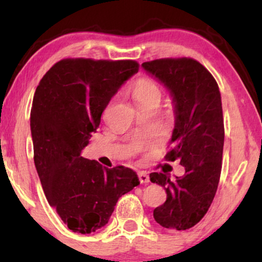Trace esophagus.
Returning <instances> with one entry per match:
<instances>
[{"label":"esophagus","instance_id":"obj_1","mask_svg":"<svg viewBox=\"0 0 262 262\" xmlns=\"http://www.w3.org/2000/svg\"><path fill=\"white\" fill-rule=\"evenodd\" d=\"M138 179H139V182H141V184H148V182L150 181L148 173H146V171H143V170L138 173Z\"/></svg>","mask_w":262,"mask_h":262}]
</instances>
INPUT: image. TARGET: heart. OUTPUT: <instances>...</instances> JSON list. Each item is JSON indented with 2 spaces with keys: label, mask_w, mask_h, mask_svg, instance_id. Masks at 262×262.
I'll use <instances>...</instances> for the list:
<instances>
[{
  "label": "heart",
  "mask_w": 262,
  "mask_h": 262,
  "mask_svg": "<svg viewBox=\"0 0 262 262\" xmlns=\"http://www.w3.org/2000/svg\"><path fill=\"white\" fill-rule=\"evenodd\" d=\"M132 95L138 106H146L150 103H160L162 99V91L156 82L148 78H141L132 88Z\"/></svg>",
  "instance_id": "heart-1"
}]
</instances>
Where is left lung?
I'll return each instance as SVG.
<instances>
[{
    "label": "left lung",
    "instance_id": "obj_1",
    "mask_svg": "<svg viewBox=\"0 0 262 262\" xmlns=\"http://www.w3.org/2000/svg\"><path fill=\"white\" fill-rule=\"evenodd\" d=\"M142 68L169 93L175 121L166 159L185 167V174L175 179L164 171L150 174V181L167 192L154 218L163 228L186 230L205 216L220 182L224 145L221 92L209 70L192 58L156 59Z\"/></svg>",
    "mask_w": 262,
    "mask_h": 262
}]
</instances>
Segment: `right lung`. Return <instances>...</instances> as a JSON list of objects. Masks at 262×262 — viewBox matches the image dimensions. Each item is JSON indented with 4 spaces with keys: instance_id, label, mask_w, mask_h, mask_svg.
Here are the masks:
<instances>
[{
    "instance_id": "add662e5",
    "label": "right lung",
    "mask_w": 262,
    "mask_h": 262,
    "mask_svg": "<svg viewBox=\"0 0 262 262\" xmlns=\"http://www.w3.org/2000/svg\"><path fill=\"white\" fill-rule=\"evenodd\" d=\"M138 71L135 60L63 59L41 78L31 110L34 164L50 206L78 234L108 223L118 199L139 185L130 168L82 157L101 114Z\"/></svg>"
}]
</instances>
